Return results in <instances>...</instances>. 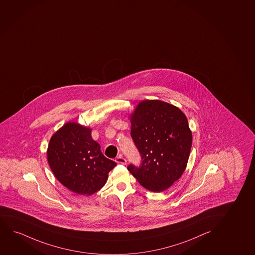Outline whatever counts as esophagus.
<instances>
[{"label":"esophagus","instance_id":"esophagus-1","mask_svg":"<svg viewBox=\"0 0 255 255\" xmlns=\"http://www.w3.org/2000/svg\"><path fill=\"white\" fill-rule=\"evenodd\" d=\"M116 162L118 163V164H126L127 160L125 158H123L122 155H120L117 158H116Z\"/></svg>","mask_w":255,"mask_h":255}]
</instances>
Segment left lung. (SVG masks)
I'll return each mask as SVG.
<instances>
[{
    "label": "left lung",
    "instance_id": "left-lung-1",
    "mask_svg": "<svg viewBox=\"0 0 255 255\" xmlns=\"http://www.w3.org/2000/svg\"><path fill=\"white\" fill-rule=\"evenodd\" d=\"M131 136L141 154V166H128L139 184L152 192L167 190L184 173L192 145L186 116L160 100H144L130 114Z\"/></svg>",
    "mask_w": 255,
    "mask_h": 255
}]
</instances>
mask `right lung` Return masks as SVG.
<instances>
[{"mask_svg": "<svg viewBox=\"0 0 255 255\" xmlns=\"http://www.w3.org/2000/svg\"><path fill=\"white\" fill-rule=\"evenodd\" d=\"M47 160L56 178L78 195L90 196L106 184L116 162L107 158L91 137V128L69 122L52 136Z\"/></svg>", "mask_w": 255, "mask_h": 255, "instance_id": "obj_1", "label": "right lung"}]
</instances>
